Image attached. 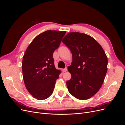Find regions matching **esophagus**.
<instances>
[{"instance_id": "esophagus-1", "label": "esophagus", "mask_w": 125, "mask_h": 125, "mask_svg": "<svg viewBox=\"0 0 125 125\" xmlns=\"http://www.w3.org/2000/svg\"><path fill=\"white\" fill-rule=\"evenodd\" d=\"M67 71V68H66L62 69V71L63 72H66Z\"/></svg>"}]
</instances>
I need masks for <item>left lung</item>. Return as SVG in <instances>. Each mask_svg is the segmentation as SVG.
<instances>
[{"mask_svg": "<svg viewBox=\"0 0 125 125\" xmlns=\"http://www.w3.org/2000/svg\"><path fill=\"white\" fill-rule=\"evenodd\" d=\"M62 43L73 55L71 65L68 67L71 74L66 82L68 91L79 100L89 99L103 83L107 71L106 55L95 39L84 33H68Z\"/></svg>", "mask_w": 125, "mask_h": 125, "instance_id": "8db88e82", "label": "left lung"}]
</instances>
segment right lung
I'll use <instances>...</instances> for the list:
<instances>
[{"instance_id":"1","label":"right lung","mask_w":125,"mask_h":125,"mask_svg":"<svg viewBox=\"0 0 125 125\" xmlns=\"http://www.w3.org/2000/svg\"><path fill=\"white\" fill-rule=\"evenodd\" d=\"M66 32L48 30L42 33L25 51L22 62L23 80L29 92L37 100L46 99L53 93L61 71L56 69L52 54Z\"/></svg>"}]
</instances>
